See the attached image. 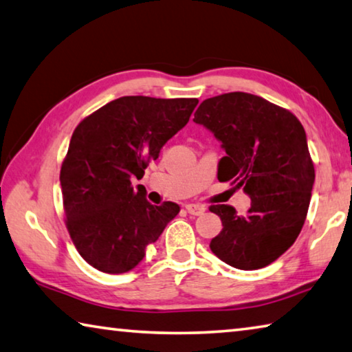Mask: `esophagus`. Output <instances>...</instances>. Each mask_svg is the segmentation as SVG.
I'll list each match as a JSON object with an SVG mask.
<instances>
[{
    "mask_svg": "<svg viewBox=\"0 0 352 352\" xmlns=\"http://www.w3.org/2000/svg\"><path fill=\"white\" fill-rule=\"evenodd\" d=\"M186 210L190 213V214H195V217H199V214H202L206 212V207L204 206H198V204H187L186 206Z\"/></svg>",
    "mask_w": 352,
    "mask_h": 352,
    "instance_id": "1",
    "label": "esophagus"
}]
</instances>
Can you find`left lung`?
Listing matches in <instances>:
<instances>
[{"label": "left lung", "mask_w": 352, "mask_h": 352, "mask_svg": "<svg viewBox=\"0 0 352 352\" xmlns=\"http://www.w3.org/2000/svg\"><path fill=\"white\" fill-rule=\"evenodd\" d=\"M193 122L210 129L226 150L218 179L250 196L245 214L210 206L223 221L212 252L241 270L269 266L295 243L309 208L316 170L303 125L291 111L248 92L207 98Z\"/></svg>", "instance_id": "8db88e82"}]
</instances>
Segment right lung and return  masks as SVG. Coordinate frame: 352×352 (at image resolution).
<instances>
[{
  "label": "right lung",
  "mask_w": 352,
  "mask_h": 352,
  "mask_svg": "<svg viewBox=\"0 0 352 352\" xmlns=\"http://www.w3.org/2000/svg\"><path fill=\"white\" fill-rule=\"evenodd\" d=\"M198 98L125 96L74 129L60 184L66 229L83 260L104 274H123L144 260L148 244L179 213L175 202L153 206L134 190L160 148L187 125Z\"/></svg>",
  "instance_id": "add662e5"
}]
</instances>
